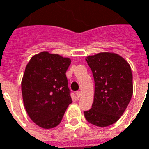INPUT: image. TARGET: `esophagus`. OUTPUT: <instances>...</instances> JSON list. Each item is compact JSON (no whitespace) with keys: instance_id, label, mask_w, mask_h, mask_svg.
<instances>
[{"instance_id":"obj_1","label":"esophagus","mask_w":149,"mask_h":149,"mask_svg":"<svg viewBox=\"0 0 149 149\" xmlns=\"http://www.w3.org/2000/svg\"><path fill=\"white\" fill-rule=\"evenodd\" d=\"M76 96H77V99H79V98L81 97V92L80 91L76 92Z\"/></svg>"}]
</instances>
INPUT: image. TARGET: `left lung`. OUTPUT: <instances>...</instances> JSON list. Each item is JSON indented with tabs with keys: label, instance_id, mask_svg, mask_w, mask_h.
<instances>
[{
	"label": "left lung",
	"instance_id": "obj_1",
	"mask_svg": "<svg viewBox=\"0 0 149 149\" xmlns=\"http://www.w3.org/2000/svg\"><path fill=\"white\" fill-rule=\"evenodd\" d=\"M86 60L95 80V97L91 109L85 111L92 125L106 127L120 118L133 94V77L130 65L117 54L88 56Z\"/></svg>",
	"mask_w": 149,
	"mask_h": 149
}]
</instances>
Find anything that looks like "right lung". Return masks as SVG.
I'll return each instance as SVG.
<instances>
[{"label":"right lung","mask_w":149,"mask_h":149,"mask_svg":"<svg viewBox=\"0 0 149 149\" xmlns=\"http://www.w3.org/2000/svg\"><path fill=\"white\" fill-rule=\"evenodd\" d=\"M71 59L41 52L28 62L22 80V95L28 116L45 129L57 126L72 102L66 72Z\"/></svg>","instance_id":"obj_1"}]
</instances>
